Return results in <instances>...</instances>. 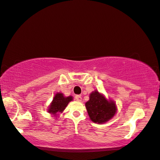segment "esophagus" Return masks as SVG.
<instances>
[{"mask_svg":"<svg viewBox=\"0 0 160 160\" xmlns=\"http://www.w3.org/2000/svg\"><path fill=\"white\" fill-rule=\"evenodd\" d=\"M74 99H75L77 101H81L82 100V97L80 95H76L75 97H74Z\"/></svg>","mask_w":160,"mask_h":160,"instance_id":"obj_1","label":"esophagus"}]
</instances>
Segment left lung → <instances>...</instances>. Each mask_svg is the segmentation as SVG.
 Here are the masks:
<instances>
[{"instance_id":"obj_1","label":"left lung","mask_w":160,"mask_h":160,"mask_svg":"<svg viewBox=\"0 0 160 160\" xmlns=\"http://www.w3.org/2000/svg\"><path fill=\"white\" fill-rule=\"evenodd\" d=\"M86 107L91 120L97 123H103L110 120L116 112V104L105 99L97 91L91 93Z\"/></svg>"}]
</instances>
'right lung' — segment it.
<instances>
[{"instance_id":"right-lung-1","label":"right lung","mask_w":160,"mask_h":160,"mask_svg":"<svg viewBox=\"0 0 160 160\" xmlns=\"http://www.w3.org/2000/svg\"><path fill=\"white\" fill-rule=\"evenodd\" d=\"M72 100V97H64L63 93H57L53 98L52 103L49 108V112L54 114L55 116L57 115V112H61L65 108L67 107L68 103Z\"/></svg>"}]
</instances>
